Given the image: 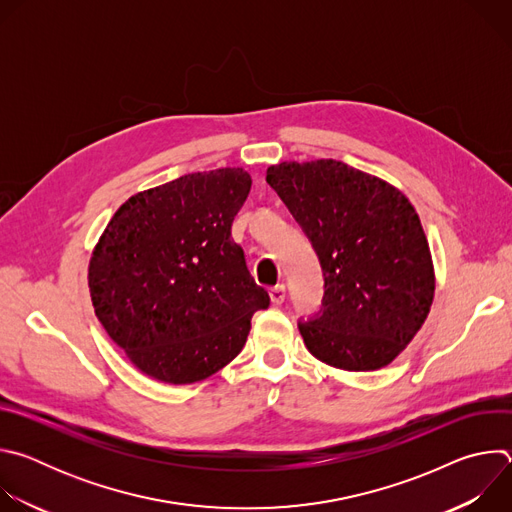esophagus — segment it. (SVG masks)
Segmentation results:
<instances>
[{
  "mask_svg": "<svg viewBox=\"0 0 512 512\" xmlns=\"http://www.w3.org/2000/svg\"><path fill=\"white\" fill-rule=\"evenodd\" d=\"M269 296H271V302H273L275 306L283 304V300H285V287H283V285L271 287V289H269Z\"/></svg>",
  "mask_w": 512,
  "mask_h": 512,
  "instance_id": "1",
  "label": "esophagus"
}]
</instances>
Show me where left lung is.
<instances>
[{
  "mask_svg": "<svg viewBox=\"0 0 512 512\" xmlns=\"http://www.w3.org/2000/svg\"><path fill=\"white\" fill-rule=\"evenodd\" d=\"M267 184L310 239L322 308L298 320L308 350L342 371H377L413 340L433 302L429 245L411 202L338 160L283 162Z\"/></svg>",
  "mask_w": 512,
  "mask_h": 512,
  "instance_id": "left-lung-1",
  "label": "left lung"
}]
</instances>
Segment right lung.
<instances>
[{
    "mask_svg": "<svg viewBox=\"0 0 512 512\" xmlns=\"http://www.w3.org/2000/svg\"><path fill=\"white\" fill-rule=\"evenodd\" d=\"M251 190L243 168L180 176L131 196L113 214L89 265L95 314L135 367L186 385L245 346L269 296L231 239Z\"/></svg>",
    "mask_w": 512,
    "mask_h": 512,
    "instance_id": "1",
    "label": "right lung"
}]
</instances>
